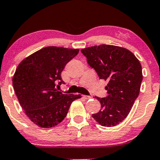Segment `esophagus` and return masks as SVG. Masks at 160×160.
Here are the masks:
<instances>
[{
	"label": "esophagus",
	"mask_w": 160,
	"mask_h": 160,
	"mask_svg": "<svg viewBox=\"0 0 160 160\" xmlns=\"http://www.w3.org/2000/svg\"><path fill=\"white\" fill-rule=\"evenodd\" d=\"M83 98L86 99V100H87V99H90L92 97L91 96H89V95H83Z\"/></svg>",
	"instance_id": "obj_1"
}]
</instances>
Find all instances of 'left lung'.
<instances>
[{
	"label": "left lung",
	"mask_w": 160,
	"mask_h": 160,
	"mask_svg": "<svg viewBox=\"0 0 160 160\" xmlns=\"http://www.w3.org/2000/svg\"><path fill=\"white\" fill-rule=\"evenodd\" d=\"M81 52L99 78L108 82V96L95 97L101 109L92 117L102 126H117L126 118L139 95L143 79L140 62L131 51L118 46H94Z\"/></svg>",
	"instance_id": "1"
}]
</instances>
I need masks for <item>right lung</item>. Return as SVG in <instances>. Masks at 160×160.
Returning a JSON list of instances; mask_svg holds the SVG:
<instances>
[{
	"label": "right lung",
	"instance_id": "right-lung-1",
	"mask_svg": "<svg viewBox=\"0 0 160 160\" xmlns=\"http://www.w3.org/2000/svg\"><path fill=\"white\" fill-rule=\"evenodd\" d=\"M79 49L47 47L26 57L16 68L12 86L25 114L38 127L49 128L65 119L77 95L63 94L56 84Z\"/></svg>",
	"mask_w": 160,
	"mask_h": 160
}]
</instances>
